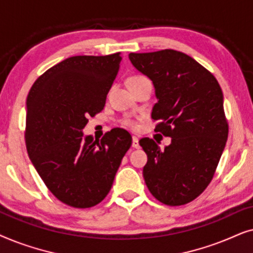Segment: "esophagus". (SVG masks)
<instances>
[{
  "mask_svg": "<svg viewBox=\"0 0 253 253\" xmlns=\"http://www.w3.org/2000/svg\"><path fill=\"white\" fill-rule=\"evenodd\" d=\"M132 147L133 148H139V143H138V138L132 137Z\"/></svg>",
  "mask_w": 253,
  "mask_h": 253,
  "instance_id": "obj_1",
  "label": "esophagus"
}]
</instances>
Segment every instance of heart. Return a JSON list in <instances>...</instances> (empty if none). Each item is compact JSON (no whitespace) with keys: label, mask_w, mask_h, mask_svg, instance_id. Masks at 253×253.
Listing matches in <instances>:
<instances>
[{"label":"heart","mask_w":253,"mask_h":253,"mask_svg":"<svg viewBox=\"0 0 253 253\" xmlns=\"http://www.w3.org/2000/svg\"><path fill=\"white\" fill-rule=\"evenodd\" d=\"M143 78H144V77H141V76H133V77H130V78H129V81H127V84H129V83H133V82L140 81V79H143ZM122 123H123L124 126L130 127V129H133V130L138 129V123H137L134 120L126 119V120H124Z\"/></svg>","instance_id":"heart-1"}]
</instances>
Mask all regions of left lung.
Segmentation results:
<instances>
[{
  "instance_id": "8db88e82",
  "label": "left lung",
  "mask_w": 253,
  "mask_h": 253,
  "mask_svg": "<svg viewBox=\"0 0 253 253\" xmlns=\"http://www.w3.org/2000/svg\"><path fill=\"white\" fill-rule=\"evenodd\" d=\"M129 58L154 85L155 131L171 138L165 150L150 138L139 140L147 154L145 183L162 204L184 205L212 181L226 146L222 91L209 70L181 51L130 53Z\"/></svg>"
}]
</instances>
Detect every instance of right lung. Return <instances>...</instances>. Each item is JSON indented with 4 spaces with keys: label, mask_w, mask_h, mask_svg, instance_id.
I'll use <instances>...</instances> for the list:
<instances>
[{
    "label": "right lung",
    "mask_w": 253,
    "mask_h": 253,
    "mask_svg": "<svg viewBox=\"0 0 253 253\" xmlns=\"http://www.w3.org/2000/svg\"><path fill=\"white\" fill-rule=\"evenodd\" d=\"M121 61L120 53L69 57L41 75L27 95V153L49 191L76 209L105 199L132 143L119 127L101 141L83 133L87 117L105 107Z\"/></svg>",
    "instance_id": "1"
}]
</instances>
